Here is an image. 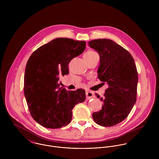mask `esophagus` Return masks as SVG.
<instances>
[{
    "instance_id": "obj_1",
    "label": "esophagus",
    "mask_w": 159,
    "mask_h": 159,
    "mask_svg": "<svg viewBox=\"0 0 159 159\" xmlns=\"http://www.w3.org/2000/svg\"><path fill=\"white\" fill-rule=\"evenodd\" d=\"M86 98L87 99H91L94 97V93L91 91H86Z\"/></svg>"
}]
</instances>
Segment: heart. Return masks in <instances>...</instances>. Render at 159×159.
<instances>
[{"label":"heart","instance_id":"obj_1","mask_svg":"<svg viewBox=\"0 0 159 159\" xmlns=\"http://www.w3.org/2000/svg\"><path fill=\"white\" fill-rule=\"evenodd\" d=\"M97 54L96 52H95L94 51H88V52H86L85 54H84V55H87V56H92V55H93V54Z\"/></svg>","mask_w":159,"mask_h":159}]
</instances>
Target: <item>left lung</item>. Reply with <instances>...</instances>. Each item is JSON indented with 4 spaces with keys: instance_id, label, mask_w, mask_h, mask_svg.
Masks as SVG:
<instances>
[{
    "instance_id": "obj_1",
    "label": "left lung",
    "mask_w": 159,
    "mask_h": 159,
    "mask_svg": "<svg viewBox=\"0 0 159 159\" xmlns=\"http://www.w3.org/2000/svg\"><path fill=\"white\" fill-rule=\"evenodd\" d=\"M88 44L100 56L98 77L109 86L104 97L95 95L103 104L92 117L101 126H113L128 116L136 102L138 78L135 61L129 51L111 40L95 39Z\"/></svg>"
}]
</instances>
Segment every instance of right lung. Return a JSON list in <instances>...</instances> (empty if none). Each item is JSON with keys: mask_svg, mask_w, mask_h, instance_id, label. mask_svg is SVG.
<instances>
[{"mask_svg": "<svg viewBox=\"0 0 159 159\" xmlns=\"http://www.w3.org/2000/svg\"><path fill=\"white\" fill-rule=\"evenodd\" d=\"M85 41L57 38L30 56L24 73V95L33 119L49 129L68 125L75 105L86 100L85 91L60 87L59 76L67 75L70 61L83 52Z\"/></svg>", "mask_w": 159, "mask_h": 159, "instance_id": "1", "label": "right lung"}]
</instances>
